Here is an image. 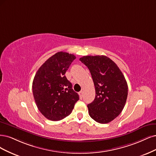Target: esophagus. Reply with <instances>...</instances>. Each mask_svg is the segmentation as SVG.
<instances>
[{"label":"esophagus","instance_id":"esophagus-1","mask_svg":"<svg viewBox=\"0 0 156 156\" xmlns=\"http://www.w3.org/2000/svg\"><path fill=\"white\" fill-rule=\"evenodd\" d=\"M83 92L82 91H80L79 93H78V94H79V95H80V98H82V97H83Z\"/></svg>","mask_w":156,"mask_h":156}]
</instances>
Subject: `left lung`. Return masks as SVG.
Segmentation results:
<instances>
[{"mask_svg": "<svg viewBox=\"0 0 156 156\" xmlns=\"http://www.w3.org/2000/svg\"><path fill=\"white\" fill-rule=\"evenodd\" d=\"M91 73L95 98L87 105L89 114L95 121L106 124L122 112L128 96V84L117 64L105 56L80 58Z\"/></svg>", "mask_w": 156, "mask_h": 156, "instance_id": "obj_1", "label": "left lung"}]
</instances>
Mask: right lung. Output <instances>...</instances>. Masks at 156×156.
<instances>
[{
	"instance_id": "add662e5",
	"label": "right lung",
	"mask_w": 156,
	"mask_h": 156,
	"mask_svg": "<svg viewBox=\"0 0 156 156\" xmlns=\"http://www.w3.org/2000/svg\"><path fill=\"white\" fill-rule=\"evenodd\" d=\"M76 59L73 54L58 52L49 58L35 75L32 91L39 112L52 121L71 113L79 96L65 74Z\"/></svg>"
}]
</instances>
